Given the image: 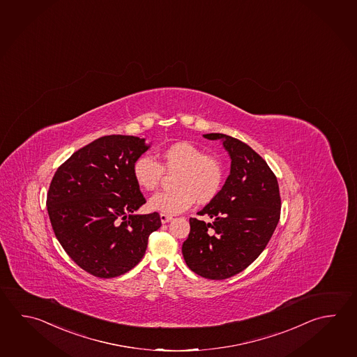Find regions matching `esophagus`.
Masks as SVG:
<instances>
[{"label":"esophagus","instance_id":"esophagus-1","mask_svg":"<svg viewBox=\"0 0 357 357\" xmlns=\"http://www.w3.org/2000/svg\"><path fill=\"white\" fill-rule=\"evenodd\" d=\"M160 220L162 224H167L169 221H172V220H173V218H172V216H169V215H164V213H161Z\"/></svg>","mask_w":357,"mask_h":357}]
</instances>
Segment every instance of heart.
<instances>
[{
	"label": "heart",
	"instance_id": "b5f03b06",
	"mask_svg": "<svg viewBox=\"0 0 357 357\" xmlns=\"http://www.w3.org/2000/svg\"><path fill=\"white\" fill-rule=\"evenodd\" d=\"M159 156L161 166L151 156L142 155L132 167L135 182L144 190L159 185L162 170L178 172L174 178L176 190L153 195L149 201L150 210L173 216L188 210L196 199L206 204L218 196L224 181L222 165L218 159L207 156L190 142L167 146Z\"/></svg>",
	"mask_w": 357,
	"mask_h": 357
}]
</instances>
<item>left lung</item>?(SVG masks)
<instances>
[{"label":"left lung","instance_id":"1","mask_svg":"<svg viewBox=\"0 0 357 357\" xmlns=\"http://www.w3.org/2000/svg\"><path fill=\"white\" fill-rule=\"evenodd\" d=\"M204 137L221 141L231 160L230 174L218 196L198 212L211 222L190 218L182 253L197 275L225 280L264 250L280 220L281 198L276 176L250 146L222 133Z\"/></svg>","mask_w":357,"mask_h":357}]
</instances>
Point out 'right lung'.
I'll return each mask as SVG.
<instances>
[{
    "instance_id": "right-lung-1",
    "label": "right lung",
    "mask_w": 357,
    "mask_h": 357,
    "mask_svg": "<svg viewBox=\"0 0 357 357\" xmlns=\"http://www.w3.org/2000/svg\"><path fill=\"white\" fill-rule=\"evenodd\" d=\"M150 149L145 139L110 135L73 153L57 169L47 195L53 231L66 253L90 275L121 276L145 255L161 226L133 179L135 161Z\"/></svg>"
}]
</instances>
